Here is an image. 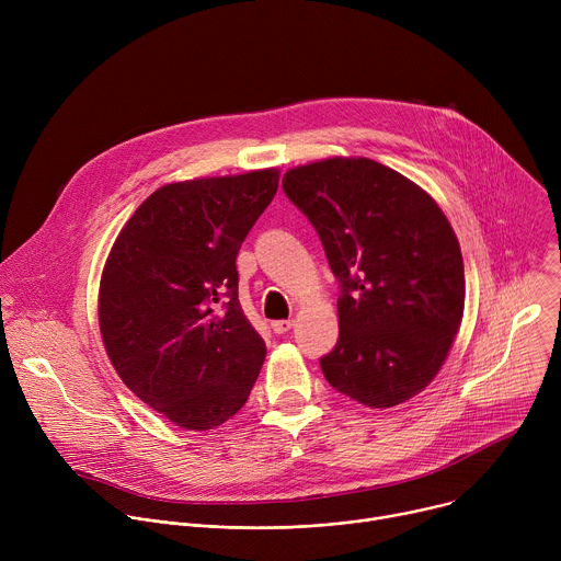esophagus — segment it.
<instances>
[{"instance_id":"esophagus-1","label":"esophagus","mask_w":561,"mask_h":561,"mask_svg":"<svg viewBox=\"0 0 561 561\" xmlns=\"http://www.w3.org/2000/svg\"><path fill=\"white\" fill-rule=\"evenodd\" d=\"M293 327H295L293 319H277V322H273V324H271V329H273L277 335H284V333H288Z\"/></svg>"}]
</instances>
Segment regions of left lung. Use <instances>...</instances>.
<instances>
[{"mask_svg": "<svg viewBox=\"0 0 561 561\" xmlns=\"http://www.w3.org/2000/svg\"><path fill=\"white\" fill-rule=\"evenodd\" d=\"M282 188L314 226L340 279V340L319 359L327 381L370 409L422 392L463 314V262L437 202L366 157L290 169Z\"/></svg>", "mask_w": 561, "mask_h": 561, "instance_id": "obj_1", "label": "left lung"}]
</instances>
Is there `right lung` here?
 I'll list each match as a JSON object with an SVG mask.
<instances>
[{"mask_svg": "<svg viewBox=\"0 0 561 561\" xmlns=\"http://www.w3.org/2000/svg\"><path fill=\"white\" fill-rule=\"evenodd\" d=\"M279 171L157 188L117 234L100 282V331L122 381L186 431L247 404L266 344L237 299V253Z\"/></svg>", "mask_w": 561, "mask_h": 561, "instance_id": "obj_1", "label": "right lung"}]
</instances>
